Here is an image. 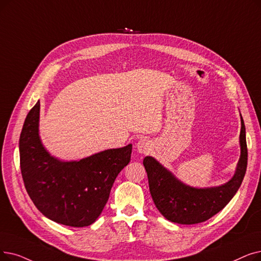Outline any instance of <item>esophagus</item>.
Masks as SVG:
<instances>
[{
  "instance_id": "34e87169",
  "label": "esophagus",
  "mask_w": 261,
  "mask_h": 261,
  "mask_svg": "<svg viewBox=\"0 0 261 261\" xmlns=\"http://www.w3.org/2000/svg\"><path fill=\"white\" fill-rule=\"evenodd\" d=\"M137 147H138V150H139L140 153H146V152L149 151L151 145H150V142L147 139H141L138 142Z\"/></svg>"
}]
</instances>
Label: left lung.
<instances>
[{
    "mask_svg": "<svg viewBox=\"0 0 261 261\" xmlns=\"http://www.w3.org/2000/svg\"><path fill=\"white\" fill-rule=\"evenodd\" d=\"M241 156L234 176L220 187L195 189L184 185L152 156H145L143 164L148 176L149 190L158 210L168 221L178 224L205 222L220 212L239 190L247 166L245 126L241 117Z\"/></svg>",
    "mask_w": 261,
    "mask_h": 261,
    "instance_id": "obj_1",
    "label": "left lung"
}]
</instances>
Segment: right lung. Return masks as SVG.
Instances as JSON below:
<instances>
[{
  "instance_id": "1",
  "label": "right lung",
  "mask_w": 261,
  "mask_h": 261,
  "mask_svg": "<svg viewBox=\"0 0 261 261\" xmlns=\"http://www.w3.org/2000/svg\"><path fill=\"white\" fill-rule=\"evenodd\" d=\"M39 101L22 128V178L34 205L48 219L71 227L93 224L102 212L113 184L131 160L132 145L108 149L80 161L62 162L44 149L38 133Z\"/></svg>"
}]
</instances>
